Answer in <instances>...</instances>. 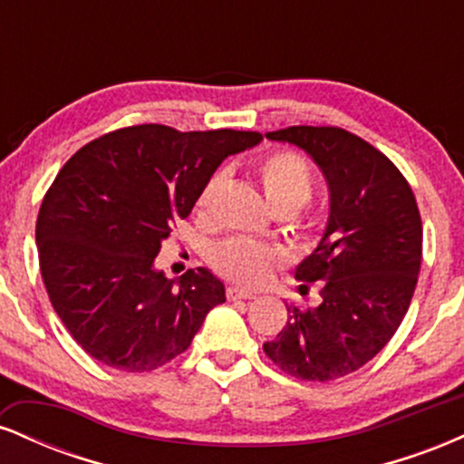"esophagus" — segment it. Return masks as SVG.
Listing matches in <instances>:
<instances>
[{"label":"esophagus","instance_id":"1","mask_svg":"<svg viewBox=\"0 0 464 464\" xmlns=\"http://www.w3.org/2000/svg\"><path fill=\"white\" fill-rule=\"evenodd\" d=\"M227 299L228 301H248V299H255V292L244 290V287H228Z\"/></svg>","mask_w":464,"mask_h":464}]
</instances>
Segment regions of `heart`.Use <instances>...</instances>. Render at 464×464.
<instances>
[{
  "instance_id": "heart-1",
  "label": "heart",
  "mask_w": 464,
  "mask_h": 464,
  "mask_svg": "<svg viewBox=\"0 0 464 464\" xmlns=\"http://www.w3.org/2000/svg\"><path fill=\"white\" fill-rule=\"evenodd\" d=\"M222 174L218 172L202 185L196 211L205 216L209 211L211 200L222 185ZM259 180L266 200L275 211L301 209L312 196V172L299 154L290 150H276L259 163ZM279 262V253L266 244L253 242L246 237H228L220 242L211 253V266L227 279L236 284H259L266 275Z\"/></svg>"
}]
</instances>
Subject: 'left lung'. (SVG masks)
Listing matches in <instances>:
<instances>
[{"mask_svg": "<svg viewBox=\"0 0 464 464\" xmlns=\"http://www.w3.org/2000/svg\"><path fill=\"white\" fill-rule=\"evenodd\" d=\"M266 137L295 143L323 169L329 220L295 273L301 290L318 284L321 303L285 305V327L264 351L287 375L329 382L375 358L406 316L423 248L419 207L395 163L353 132L290 126Z\"/></svg>", "mask_w": 464, "mask_h": 464, "instance_id": "obj_1", "label": "left lung"}]
</instances>
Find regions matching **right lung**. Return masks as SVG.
Returning <instances> with one entry per match:
<instances>
[{"label":"right lung","instance_id":"obj_1","mask_svg":"<svg viewBox=\"0 0 464 464\" xmlns=\"http://www.w3.org/2000/svg\"><path fill=\"white\" fill-rule=\"evenodd\" d=\"M259 141L250 130L141 124L106 132L63 165L41 205L36 246L52 305L92 358L129 372L159 369L227 301L207 268L174 281L154 257L218 165Z\"/></svg>","mask_w":464,"mask_h":464}]
</instances>
